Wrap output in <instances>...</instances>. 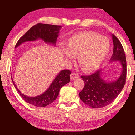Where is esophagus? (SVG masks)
Here are the masks:
<instances>
[{"instance_id": "obj_1", "label": "esophagus", "mask_w": 135, "mask_h": 135, "mask_svg": "<svg viewBox=\"0 0 135 135\" xmlns=\"http://www.w3.org/2000/svg\"><path fill=\"white\" fill-rule=\"evenodd\" d=\"M70 77H71V80H74V79L79 78V75L77 74L74 73H71V75H70Z\"/></svg>"}]
</instances>
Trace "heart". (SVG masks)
I'll return each instance as SVG.
<instances>
[{"label": "heart", "mask_w": 135, "mask_h": 135, "mask_svg": "<svg viewBox=\"0 0 135 135\" xmlns=\"http://www.w3.org/2000/svg\"><path fill=\"white\" fill-rule=\"evenodd\" d=\"M109 41L104 36L92 32H84L70 38L65 56L70 60L79 57V63L83 70L92 71L98 68L109 50Z\"/></svg>", "instance_id": "heart-1"}]
</instances>
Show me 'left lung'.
Masks as SVG:
<instances>
[{"mask_svg":"<svg viewBox=\"0 0 135 135\" xmlns=\"http://www.w3.org/2000/svg\"><path fill=\"white\" fill-rule=\"evenodd\" d=\"M112 36L114 49L110 62H120L122 68L120 77L115 81L106 82L101 76V70L90 75L81 76L85 85L79 97L83 102L93 108H101L110 104L118 97L125 84L127 62L124 50L116 36L114 34Z\"/></svg>","mask_w":135,"mask_h":135,"instance_id":"1","label":"left lung"}]
</instances>
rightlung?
I'll return each instance as SVG.
<instances>
[{
	"mask_svg": "<svg viewBox=\"0 0 135 135\" xmlns=\"http://www.w3.org/2000/svg\"><path fill=\"white\" fill-rule=\"evenodd\" d=\"M61 26L48 25V24L38 23L33 26L25 35L20 38L15 45L18 47L24 42L28 41H35L38 39L43 40L45 43L52 44L55 46L59 32L61 29ZM71 72L68 69L62 70L57 76L55 77L51 84L48 89L41 95L36 97H28L24 95L18 89L14 81L12 80L15 87L16 88L20 96L26 102L33 105L40 107H45L52 103L58 97L59 92L62 86L70 82V74Z\"/></svg>",
	"mask_w": 135,
	"mask_h": 135,
	"instance_id": "1",
	"label": "right lung"
}]
</instances>
